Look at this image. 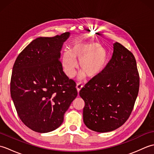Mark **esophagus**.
Returning a JSON list of instances; mask_svg holds the SVG:
<instances>
[{
	"instance_id": "esophagus-1",
	"label": "esophagus",
	"mask_w": 154,
	"mask_h": 154,
	"mask_svg": "<svg viewBox=\"0 0 154 154\" xmlns=\"http://www.w3.org/2000/svg\"><path fill=\"white\" fill-rule=\"evenodd\" d=\"M83 87V85L81 84V83H78L77 84V86H76V88H77V91H78V93L80 91V90L81 89V88Z\"/></svg>"
}]
</instances>
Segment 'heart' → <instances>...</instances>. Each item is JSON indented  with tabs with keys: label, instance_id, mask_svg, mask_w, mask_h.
<instances>
[{
	"label": "heart",
	"instance_id": "1",
	"mask_svg": "<svg viewBox=\"0 0 154 154\" xmlns=\"http://www.w3.org/2000/svg\"><path fill=\"white\" fill-rule=\"evenodd\" d=\"M79 61V68L83 72L81 77L86 75L89 78L99 76L105 69L108 61V52L96 42H75L69 50H64L61 65L67 76L73 77Z\"/></svg>",
	"mask_w": 154,
	"mask_h": 154
}]
</instances>
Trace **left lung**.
Returning a JSON list of instances; mask_svg holds the SVG:
<instances>
[{
  "mask_svg": "<svg viewBox=\"0 0 154 154\" xmlns=\"http://www.w3.org/2000/svg\"><path fill=\"white\" fill-rule=\"evenodd\" d=\"M112 58L99 76L79 91L85 101L83 122L88 128L108 132L126 122L138 96L140 77L131 51L119 42L113 44Z\"/></svg>",
  "mask_w": 154,
  "mask_h": 154,
  "instance_id": "left-lung-1",
  "label": "left lung"
}]
</instances>
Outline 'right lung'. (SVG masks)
<instances>
[{
  "instance_id": "obj_1",
  "label": "right lung",
  "mask_w": 154,
  "mask_h": 154,
  "mask_svg": "<svg viewBox=\"0 0 154 154\" xmlns=\"http://www.w3.org/2000/svg\"><path fill=\"white\" fill-rule=\"evenodd\" d=\"M69 32L40 37L29 44L12 68L11 94L22 122L35 132L57 129L77 96L76 83L63 71L60 60Z\"/></svg>"
}]
</instances>
